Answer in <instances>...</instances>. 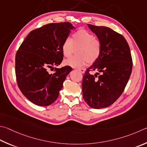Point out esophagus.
<instances>
[{
    "label": "esophagus",
    "mask_w": 147,
    "mask_h": 147,
    "mask_svg": "<svg viewBox=\"0 0 147 147\" xmlns=\"http://www.w3.org/2000/svg\"><path fill=\"white\" fill-rule=\"evenodd\" d=\"M78 71L80 72V73H84L85 69H79Z\"/></svg>",
    "instance_id": "1"
}]
</instances>
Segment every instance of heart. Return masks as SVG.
Segmentation results:
<instances>
[{
  "instance_id": "b5f03b06",
  "label": "heart",
  "mask_w": 147,
  "mask_h": 147,
  "mask_svg": "<svg viewBox=\"0 0 147 147\" xmlns=\"http://www.w3.org/2000/svg\"><path fill=\"white\" fill-rule=\"evenodd\" d=\"M76 48V55L65 61V64L74 68H80L88 62L94 63L100 57L101 44L92 33L85 29L74 32L72 38H67L63 42L62 51L63 56L70 57Z\"/></svg>"
}]
</instances>
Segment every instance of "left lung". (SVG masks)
I'll return each mask as SVG.
<instances>
[{
  "label": "left lung",
  "mask_w": 147,
  "mask_h": 147,
  "mask_svg": "<svg viewBox=\"0 0 147 147\" xmlns=\"http://www.w3.org/2000/svg\"><path fill=\"white\" fill-rule=\"evenodd\" d=\"M87 25L100 40L101 52L83 77V98L91 108L107 107L118 99L129 81L132 69L131 53L121 34L105 26ZM94 70L98 71L94 76L90 74Z\"/></svg>",
  "instance_id": "left-lung-1"
}]
</instances>
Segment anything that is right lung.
Segmentation results:
<instances>
[{"instance_id":"right-lung-1","label":"right lung","mask_w":147,"mask_h":147,"mask_svg":"<svg viewBox=\"0 0 147 147\" xmlns=\"http://www.w3.org/2000/svg\"><path fill=\"white\" fill-rule=\"evenodd\" d=\"M74 28L68 22L51 23L31 31L15 56V74L22 94L34 104L48 106L57 99L71 67L55 68L63 60V42Z\"/></svg>"}]
</instances>
